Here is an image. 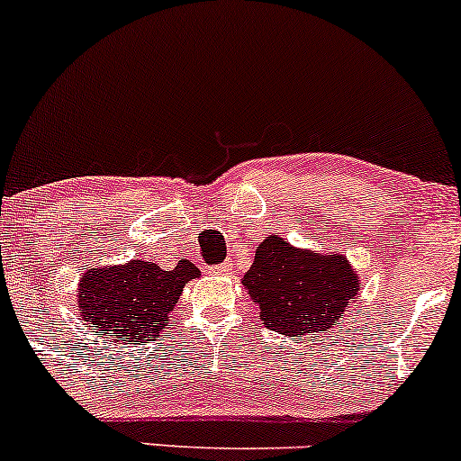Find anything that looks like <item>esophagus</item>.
Instances as JSON below:
<instances>
[{"instance_id":"obj_1","label":"esophagus","mask_w":461,"mask_h":461,"mask_svg":"<svg viewBox=\"0 0 461 461\" xmlns=\"http://www.w3.org/2000/svg\"><path fill=\"white\" fill-rule=\"evenodd\" d=\"M210 273H214V275H230L231 273V264L230 262L216 264V267L210 268Z\"/></svg>"}]
</instances>
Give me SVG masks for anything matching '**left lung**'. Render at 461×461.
I'll return each mask as SVG.
<instances>
[{"instance_id": "obj_1", "label": "left lung", "mask_w": 461, "mask_h": 461, "mask_svg": "<svg viewBox=\"0 0 461 461\" xmlns=\"http://www.w3.org/2000/svg\"><path fill=\"white\" fill-rule=\"evenodd\" d=\"M242 284L260 305L264 325L290 338L330 331L359 290L345 256L299 251L277 236L258 247Z\"/></svg>"}]
</instances>
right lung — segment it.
I'll return each mask as SVG.
<instances>
[{"label": "right lung", "instance_id": "1", "mask_svg": "<svg viewBox=\"0 0 461 461\" xmlns=\"http://www.w3.org/2000/svg\"><path fill=\"white\" fill-rule=\"evenodd\" d=\"M197 275L190 260H179L173 271L142 260L91 268L79 279V314L97 336L113 333L128 345L158 340L182 288Z\"/></svg>", "mask_w": 461, "mask_h": 461}]
</instances>
